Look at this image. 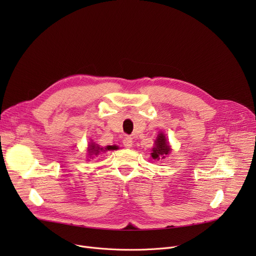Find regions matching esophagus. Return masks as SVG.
Instances as JSON below:
<instances>
[{"label": "esophagus", "mask_w": 256, "mask_h": 256, "mask_svg": "<svg viewBox=\"0 0 256 256\" xmlns=\"http://www.w3.org/2000/svg\"><path fill=\"white\" fill-rule=\"evenodd\" d=\"M124 145L126 148H130V147L132 146V138L130 137V136H126L124 139Z\"/></svg>", "instance_id": "obj_1"}]
</instances>
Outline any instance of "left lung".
<instances>
[{
  "mask_svg": "<svg viewBox=\"0 0 256 256\" xmlns=\"http://www.w3.org/2000/svg\"><path fill=\"white\" fill-rule=\"evenodd\" d=\"M171 152L169 142L167 141V138L164 132H160L156 141L154 146L152 148V156L154 160H160V158H165L167 154H169Z\"/></svg>",
  "mask_w": 256,
  "mask_h": 256,
  "instance_id": "obj_1",
  "label": "left lung"
}]
</instances>
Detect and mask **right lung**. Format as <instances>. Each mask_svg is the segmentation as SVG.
I'll return each instance as SVG.
<instances>
[{
	"label": "right lung",
	"instance_id": "right-lung-1",
	"mask_svg": "<svg viewBox=\"0 0 256 256\" xmlns=\"http://www.w3.org/2000/svg\"><path fill=\"white\" fill-rule=\"evenodd\" d=\"M117 150V146H106L104 148V147H100L98 144H96L94 142H90L89 145H88V156L89 158H92L96 156H98L102 152H106V150Z\"/></svg>",
	"mask_w": 256,
	"mask_h": 256
}]
</instances>
